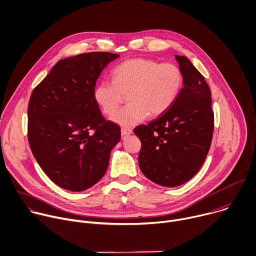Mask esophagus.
I'll list each match as a JSON object with an SVG mask.
<instances>
[{
  "label": "esophagus",
  "mask_w": 256,
  "mask_h": 256,
  "mask_svg": "<svg viewBox=\"0 0 256 256\" xmlns=\"http://www.w3.org/2000/svg\"><path fill=\"white\" fill-rule=\"evenodd\" d=\"M132 133V130L130 128H122L121 129V134L122 136H128Z\"/></svg>",
  "instance_id": "1"
}]
</instances>
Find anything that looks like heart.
<instances>
[{
    "mask_svg": "<svg viewBox=\"0 0 256 256\" xmlns=\"http://www.w3.org/2000/svg\"><path fill=\"white\" fill-rule=\"evenodd\" d=\"M113 82H100L92 92L94 103L107 116H113L127 94L128 105L112 121L130 128L148 115L164 113L182 86V70L174 64H160L142 58L123 62L112 72Z\"/></svg>",
    "mask_w": 256,
    "mask_h": 256,
    "instance_id": "heart-1",
    "label": "heart"
}]
</instances>
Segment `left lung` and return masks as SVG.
<instances>
[{
    "label": "left lung",
    "mask_w": 256,
    "mask_h": 256,
    "mask_svg": "<svg viewBox=\"0 0 256 256\" xmlns=\"http://www.w3.org/2000/svg\"><path fill=\"white\" fill-rule=\"evenodd\" d=\"M184 86L174 104L134 133L141 141L139 168L151 182L178 186L200 168L209 152L213 130L211 90L205 78L186 56H176Z\"/></svg>",
    "instance_id": "8db88e82"
}]
</instances>
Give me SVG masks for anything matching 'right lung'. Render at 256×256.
Masks as SVG:
<instances>
[{
    "label": "right lung",
    "instance_id": "add662e5",
    "mask_svg": "<svg viewBox=\"0 0 256 256\" xmlns=\"http://www.w3.org/2000/svg\"><path fill=\"white\" fill-rule=\"evenodd\" d=\"M120 56L88 52L60 60L33 90L28 140L46 176L58 186L82 192L107 172L120 127L107 121L92 92L100 72Z\"/></svg>",
    "mask_w": 256,
    "mask_h": 256
}]
</instances>
